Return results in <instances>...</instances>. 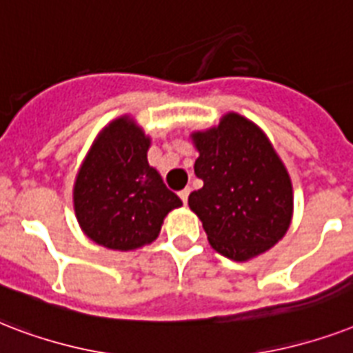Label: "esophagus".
<instances>
[{"instance_id":"obj_1","label":"esophagus","mask_w":353,"mask_h":353,"mask_svg":"<svg viewBox=\"0 0 353 353\" xmlns=\"http://www.w3.org/2000/svg\"><path fill=\"white\" fill-rule=\"evenodd\" d=\"M190 188H184V190H182V191H179V196H180V199H182V202H184V204H185V202H188V196H190Z\"/></svg>"}]
</instances>
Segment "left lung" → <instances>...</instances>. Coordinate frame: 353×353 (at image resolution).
I'll return each mask as SVG.
<instances>
[{"instance_id":"1","label":"left lung","mask_w":353,"mask_h":353,"mask_svg":"<svg viewBox=\"0 0 353 353\" xmlns=\"http://www.w3.org/2000/svg\"><path fill=\"white\" fill-rule=\"evenodd\" d=\"M195 174L204 182L188 204L202 221L210 245L234 261L265 252L288 232L293 188L261 130L237 114L217 128L193 134Z\"/></svg>"}]
</instances>
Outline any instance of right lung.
<instances>
[{
  "instance_id": "right-lung-1",
  "label": "right lung",
  "mask_w": 353,
  "mask_h": 353,
  "mask_svg": "<svg viewBox=\"0 0 353 353\" xmlns=\"http://www.w3.org/2000/svg\"><path fill=\"white\" fill-rule=\"evenodd\" d=\"M149 138L128 117L95 139L73 188L84 234L112 250H134L158 237L163 217L182 206L147 162Z\"/></svg>"
}]
</instances>
